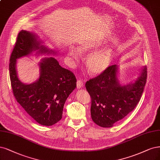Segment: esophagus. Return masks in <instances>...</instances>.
Returning <instances> with one entry per match:
<instances>
[{"label": "esophagus", "mask_w": 160, "mask_h": 160, "mask_svg": "<svg viewBox=\"0 0 160 160\" xmlns=\"http://www.w3.org/2000/svg\"><path fill=\"white\" fill-rule=\"evenodd\" d=\"M82 85H83V81L81 80V79H78V81H77V87H78V89H80V88H81Z\"/></svg>", "instance_id": "1"}]
</instances>
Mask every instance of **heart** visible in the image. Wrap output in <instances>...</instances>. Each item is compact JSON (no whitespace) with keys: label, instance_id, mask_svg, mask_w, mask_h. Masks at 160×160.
<instances>
[{"label":"heart","instance_id":"b5f03b06","mask_svg":"<svg viewBox=\"0 0 160 160\" xmlns=\"http://www.w3.org/2000/svg\"><path fill=\"white\" fill-rule=\"evenodd\" d=\"M100 46L97 41L87 40L82 42L79 48L82 54H87L95 51ZM68 56L74 61L78 62L81 58L79 51L73 47H70L68 52ZM113 58L112 49L107 48L90 54L86 59V67L88 72L92 75H98L105 71L111 64Z\"/></svg>","mask_w":160,"mask_h":160}]
</instances>
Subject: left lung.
Returning <instances> with one entry per match:
<instances>
[{
	"label": "left lung",
	"instance_id": "left-lung-1",
	"mask_svg": "<svg viewBox=\"0 0 160 160\" xmlns=\"http://www.w3.org/2000/svg\"><path fill=\"white\" fill-rule=\"evenodd\" d=\"M117 73L118 66L112 65L86 82V89L91 98L92 120L101 127H112L126 117L136 107L144 91L146 67L134 82L126 85L120 84Z\"/></svg>",
	"mask_w": 160,
	"mask_h": 160
}]
</instances>
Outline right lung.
<instances>
[{
	"label": "right lung",
	"instance_id": "1",
	"mask_svg": "<svg viewBox=\"0 0 160 160\" xmlns=\"http://www.w3.org/2000/svg\"><path fill=\"white\" fill-rule=\"evenodd\" d=\"M36 50L37 53H56L41 45L35 34L21 30L10 58L11 86L15 98L25 111L38 123L49 126L62 119L64 104L75 89L77 80L73 72L50 57L43 58L39 63V79L30 84L22 82L16 71V59Z\"/></svg>",
	"mask_w": 160,
	"mask_h": 160
}]
</instances>
